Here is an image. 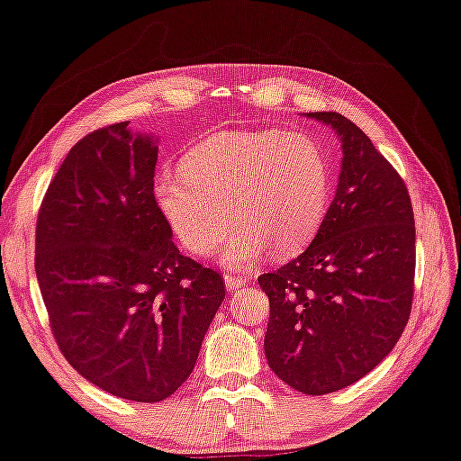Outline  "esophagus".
Masks as SVG:
<instances>
[{
  "label": "esophagus",
  "instance_id": "1",
  "mask_svg": "<svg viewBox=\"0 0 461 461\" xmlns=\"http://www.w3.org/2000/svg\"><path fill=\"white\" fill-rule=\"evenodd\" d=\"M223 279H225V285H228L231 292L240 290V287L246 285V277H242V275H236V273H225Z\"/></svg>",
  "mask_w": 461,
  "mask_h": 461
}]
</instances>
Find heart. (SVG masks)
I'll list each match as a JSON object with an SVG mask.
<instances>
[{"mask_svg":"<svg viewBox=\"0 0 461 461\" xmlns=\"http://www.w3.org/2000/svg\"><path fill=\"white\" fill-rule=\"evenodd\" d=\"M155 198L184 249L207 257L230 221L221 252L244 267L273 252L292 257L312 242L331 203V165L312 136L230 130L198 142L180 174H161Z\"/></svg>","mask_w":461,"mask_h":461,"instance_id":"heart-1","label":"heart"}]
</instances>
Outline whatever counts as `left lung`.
<instances>
[{"instance_id": "1", "label": "left lung", "mask_w": 461, "mask_h": 461, "mask_svg": "<svg viewBox=\"0 0 461 461\" xmlns=\"http://www.w3.org/2000/svg\"><path fill=\"white\" fill-rule=\"evenodd\" d=\"M306 115L339 136L338 192L312 244L258 284L271 306V370L300 393L325 395L360 381L402 338L416 228L406 184L368 136L341 113Z\"/></svg>"}]
</instances>
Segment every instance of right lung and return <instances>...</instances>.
Masks as SVG:
<instances>
[{
  "label": "right lung",
  "instance_id": "right-lung-1",
  "mask_svg": "<svg viewBox=\"0 0 461 461\" xmlns=\"http://www.w3.org/2000/svg\"><path fill=\"white\" fill-rule=\"evenodd\" d=\"M157 144L128 122L95 130L45 192L34 269L72 368L115 397L155 403L188 379L225 298L215 269L184 257L155 201Z\"/></svg>",
  "mask_w": 461,
  "mask_h": 461
}]
</instances>
